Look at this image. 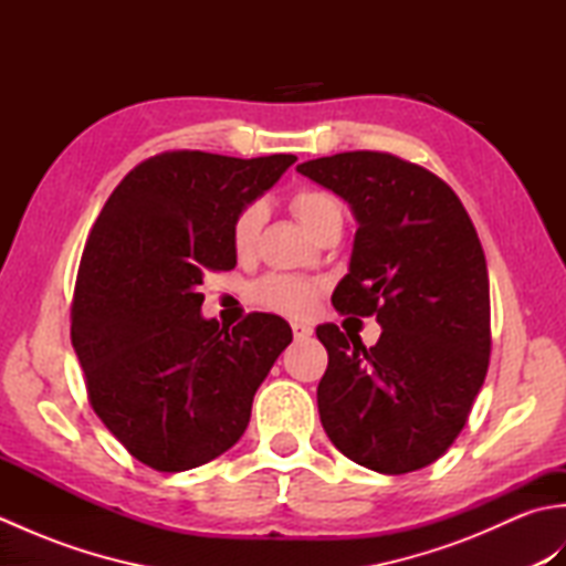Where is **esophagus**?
Segmentation results:
<instances>
[{"label":"esophagus","mask_w":566,"mask_h":566,"mask_svg":"<svg viewBox=\"0 0 566 566\" xmlns=\"http://www.w3.org/2000/svg\"><path fill=\"white\" fill-rule=\"evenodd\" d=\"M292 333H294V338L302 340V338H308V335L314 333V328L306 326V323H298V321H294V323H292Z\"/></svg>","instance_id":"1"}]
</instances>
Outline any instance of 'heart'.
I'll return each instance as SVG.
<instances>
[{"mask_svg": "<svg viewBox=\"0 0 566 566\" xmlns=\"http://www.w3.org/2000/svg\"><path fill=\"white\" fill-rule=\"evenodd\" d=\"M292 211L311 233L326 216L340 211V203L326 191L298 189L292 197ZM268 219L262 201H250L235 213L231 226V245L238 258H248L255 252L262 223ZM323 284L298 274H268L258 284H252L250 296L270 311H280L286 316H308L316 308Z\"/></svg>", "mask_w": 566, "mask_h": 566, "instance_id": "heart-1", "label": "heart"}]
</instances>
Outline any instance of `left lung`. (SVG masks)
<instances>
[{"mask_svg": "<svg viewBox=\"0 0 566 566\" xmlns=\"http://www.w3.org/2000/svg\"><path fill=\"white\" fill-rule=\"evenodd\" d=\"M353 207L340 314L377 316L375 347L318 326L328 369L318 413L331 442L381 474L428 467L460 436L491 353L486 258L460 197L426 167L353 150L296 167Z\"/></svg>", "mask_w": 566, "mask_h": 566, "instance_id": "obj_1", "label": "left lung"}]
</instances>
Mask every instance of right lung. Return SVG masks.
<instances>
[{
  "mask_svg": "<svg viewBox=\"0 0 566 566\" xmlns=\"http://www.w3.org/2000/svg\"><path fill=\"white\" fill-rule=\"evenodd\" d=\"M294 155H153L106 199L84 245L70 338L94 413L158 472H185L243 436L252 396L292 343L290 323L201 318L207 272L235 268L231 226Z\"/></svg>",
  "mask_w": 566,
  "mask_h": 566,
  "instance_id": "right-lung-1",
  "label": "right lung"
}]
</instances>
